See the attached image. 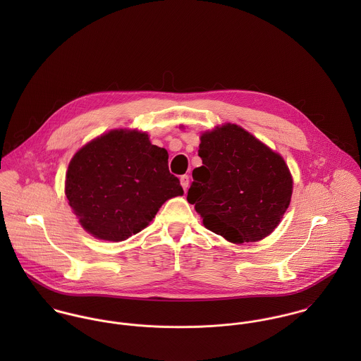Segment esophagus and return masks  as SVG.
I'll return each mask as SVG.
<instances>
[{
	"instance_id": "esophagus-1",
	"label": "esophagus",
	"mask_w": 361,
	"mask_h": 361,
	"mask_svg": "<svg viewBox=\"0 0 361 361\" xmlns=\"http://www.w3.org/2000/svg\"><path fill=\"white\" fill-rule=\"evenodd\" d=\"M180 185L185 190H188V188H189V175H182L180 176Z\"/></svg>"
}]
</instances>
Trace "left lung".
Masks as SVG:
<instances>
[{
  "mask_svg": "<svg viewBox=\"0 0 361 361\" xmlns=\"http://www.w3.org/2000/svg\"><path fill=\"white\" fill-rule=\"evenodd\" d=\"M188 202L211 232L232 243L268 236L288 209L293 180L283 158L243 128L204 132Z\"/></svg>",
  "mask_w": 361,
  "mask_h": 361,
  "instance_id": "8db88e82",
  "label": "left lung"
}]
</instances>
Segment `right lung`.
Returning a JSON list of instances; mask_svg holds the SVG:
<instances>
[{
  "label": "right lung",
  "instance_id": "1",
  "mask_svg": "<svg viewBox=\"0 0 361 361\" xmlns=\"http://www.w3.org/2000/svg\"><path fill=\"white\" fill-rule=\"evenodd\" d=\"M65 195L85 231L121 242L145 229L183 189L168 169L166 150L152 145L147 133L115 129L73 155Z\"/></svg>",
  "mask_w": 361,
  "mask_h": 361
}]
</instances>
